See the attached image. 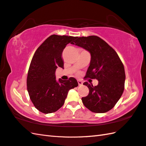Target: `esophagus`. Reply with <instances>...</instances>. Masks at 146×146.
<instances>
[{
	"mask_svg": "<svg viewBox=\"0 0 146 146\" xmlns=\"http://www.w3.org/2000/svg\"><path fill=\"white\" fill-rule=\"evenodd\" d=\"M77 82H78L79 86H81V85H82V84H83L82 81H81V80H77Z\"/></svg>",
	"mask_w": 146,
	"mask_h": 146,
	"instance_id": "34e87169",
	"label": "esophagus"
}]
</instances>
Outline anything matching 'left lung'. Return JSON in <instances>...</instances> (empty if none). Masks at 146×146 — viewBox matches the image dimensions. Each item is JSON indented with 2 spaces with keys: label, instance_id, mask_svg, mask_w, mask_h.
Wrapping results in <instances>:
<instances>
[{
  "label": "left lung",
  "instance_id": "obj_1",
  "mask_svg": "<svg viewBox=\"0 0 146 146\" xmlns=\"http://www.w3.org/2000/svg\"><path fill=\"white\" fill-rule=\"evenodd\" d=\"M72 44L91 53V62L86 78L96 79L93 86L84 82L90 92L82 98L84 105L94 113H105L112 109L123 94L125 80L124 66L113 48L97 36L77 37Z\"/></svg>",
  "mask_w": 146,
  "mask_h": 146
}]
</instances>
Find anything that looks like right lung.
I'll use <instances>...</instances> for the list:
<instances>
[{"mask_svg": "<svg viewBox=\"0 0 146 146\" xmlns=\"http://www.w3.org/2000/svg\"><path fill=\"white\" fill-rule=\"evenodd\" d=\"M77 37L53 35L36 50L29 65L27 90L35 108L43 113L55 112L64 105L68 92L78 86L77 80L56 81L55 70L64 68L62 52Z\"/></svg>", "mask_w": 146, "mask_h": 146, "instance_id": "add662e5", "label": "right lung"}]
</instances>
